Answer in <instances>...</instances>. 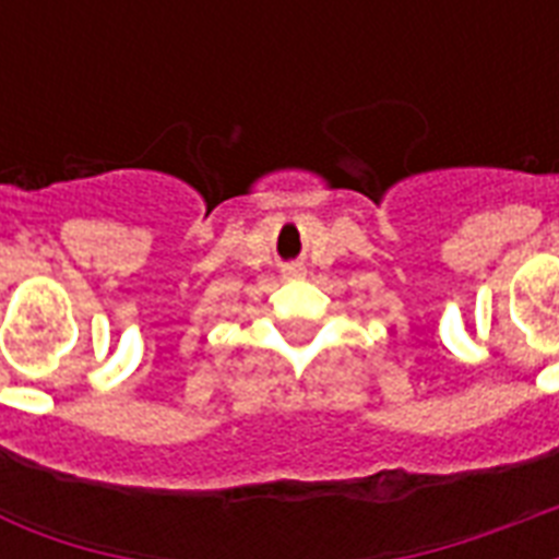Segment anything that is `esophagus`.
I'll return each instance as SVG.
<instances>
[{"label": "esophagus", "instance_id": "1", "mask_svg": "<svg viewBox=\"0 0 559 559\" xmlns=\"http://www.w3.org/2000/svg\"><path fill=\"white\" fill-rule=\"evenodd\" d=\"M289 275H298V270H296V266H289Z\"/></svg>", "mask_w": 559, "mask_h": 559}]
</instances>
